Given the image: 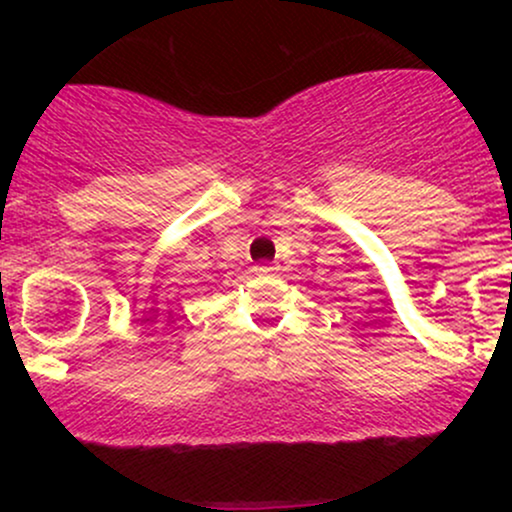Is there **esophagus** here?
Wrapping results in <instances>:
<instances>
[{
    "mask_svg": "<svg viewBox=\"0 0 512 512\" xmlns=\"http://www.w3.org/2000/svg\"><path fill=\"white\" fill-rule=\"evenodd\" d=\"M257 269H260V272H264V274H269V272H274V264H267V262H264V264H260V267H257Z\"/></svg>",
    "mask_w": 512,
    "mask_h": 512,
    "instance_id": "obj_1",
    "label": "esophagus"
}]
</instances>
